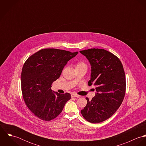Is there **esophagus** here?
Segmentation results:
<instances>
[{
    "mask_svg": "<svg viewBox=\"0 0 146 146\" xmlns=\"http://www.w3.org/2000/svg\"><path fill=\"white\" fill-rule=\"evenodd\" d=\"M80 97V96L79 95L76 94H75V93H73V94H71V97H72V98H75V97H76V98H79Z\"/></svg>",
    "mask_w": 146,
    "mask_h": 146,
    "instance_id": "esophagus-1",
    "label": "esophagus"
}]
</instances>
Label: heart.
I'll return each instance as SVG.
<instances>
[{
    "label": "heart",
    "instance_id": "obj_1",
    "mask_svg": "<svg viewBox=\"0 0 146 146\" xmlns=\"http://www.w3.org/2000/svg\"><path fill=\"white\" fill-rule=\"evenodd\" d=\"M77 66H85V67H86V64L85 63L79 62L78 63Z\"/></svg>",
    "mask_w": 146,
    "mask_h": 146
}]
</instances>
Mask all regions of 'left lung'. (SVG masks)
Listing matches in <instances>:
<instances>
[{"instance_id":"obj_1","label":"left lung","mask_w":146,"mask_h":146,"mask_svg":"<svg viewBox=\"0 0 146 146\" xmlns=\"http://www.w3.org/2000/svg\"><path fill=\"white\" fill-rule=\"evenodd\" d=\"M91 66L89 86H96L95 96L81 110L84 118L91 123H99L111 117L122 104L126 81L123 64L111 52L102 49L80 51Z\"/></svg>"}]
</instances>
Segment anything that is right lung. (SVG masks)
<instances>
[{"label":"right lung","instance_id":"right-lung-1","mask_svg":"<svg viewBox=\"0 0 146 146\" xmlns=\"http://www.w3.org/2000/svg\"><path fill=\"white\" fill-rule=\"evenodd\" d=\"M78 52L57 49H43L30 56L21 72L23 98L30 110L38 118L50 121L62 111L71 98L68 93L60 94L51 89L67 62Z\"/></svg>","mask_w":146,"mask_h":146}]
</instances>
